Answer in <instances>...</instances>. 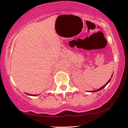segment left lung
<instances>
[{
  "label": "left lung",
  "instance_id": "1",
  "mask_svg": "<svg viewBox=\"0 0 128 128\" xmlns=\"http://www.w3.org/2000/svg\"><path fill=\"white\" fill-rule=\"evenodd\" d=\"M112 75L111 78H112ZM111 78H110V79L109 80H108V82H107V83H106V84H105L104 86H102V87H101V88H100L99 89H97V90H96L92 91V92H98V91H100V90H102V89H103V88H104V87H106V86L108 84V83H109V82H110V80H111Z\"/></svg>",
  "mask_w": 128,
  "mask_h": 128
}]
</instances>
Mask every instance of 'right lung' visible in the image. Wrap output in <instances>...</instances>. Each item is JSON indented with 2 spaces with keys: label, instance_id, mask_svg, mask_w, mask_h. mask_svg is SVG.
Returning a JSON list of instances; mask_svg holds the SVG:
<instances>
[{
  "label": "right lung",
  "instance_id": "add662e5",
  "mask_svg": "<svg viewBox=\"0 0 128 128\" xmlns=\"http://www.w3.org/2000/svg\"><path fill=\"white\" fill-rule=\"evenodd\" d=\"M29 96H37V95H36V94H34V95H32V94H27Z\"/></svg>",
  "mask_w": 128,
  "mask_h": 128
}]
</instances>
